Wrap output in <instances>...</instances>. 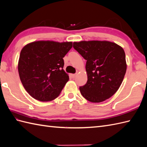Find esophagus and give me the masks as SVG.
<instances>
[{"label":"esophagus","instance_id":"34e87169","mask_svg":"<svg viewBox=\"0 0 147 147\" xmlns=\"http://www.w3.org/2000/svg\"><path fill=\"white\" fill-rule=\"evenodd\" d=\"M76 74H73L72 75H71V76H72V78H76Z\"/></svg>","mask_w":147,"mask_h":147}]
</instances>
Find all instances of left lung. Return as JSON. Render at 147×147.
I'll list each match as a JSON object with an SVG mask.
<instances>
[{
    "instance_id": "1",
    "label": "left lung",
    "mask_w": 147,
    "mask_h": 147,
    "mask_svg": "<svg viewBox=\"0 0 147 147\" xmlns=\"http://www.w3.org/2000/svg\"><path fill=\"white\" fill-rule=\"evenodd\" d=\"M73 47L86 60V84L80 88L83 96L92 103H100L120 88L127 71L123 49L108 40L74 42Z\"/></svg>"
}]
</instances>
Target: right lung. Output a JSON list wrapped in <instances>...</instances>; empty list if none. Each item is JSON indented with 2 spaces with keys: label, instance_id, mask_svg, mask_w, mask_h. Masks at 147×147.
I'll return each instance as SVG.
<instances>
[{
  "label": "right lung",
  "instance_id": "obj_1",
  "mask_svg": "<svg viewBox=\"0 0 147 147\" xmlns=\"http://www.w3.org/2000/svg\"><path fill=\"white\" fill-rule=\"evenodd\" d=\"M73 47L72 42L37 40L20 51L18 72L23 86L40 101L56 99L69 80L63 69V57Z\"/></svg>",
  "mask_w": 147,
  "mask_h": 147
}]
</instances>
